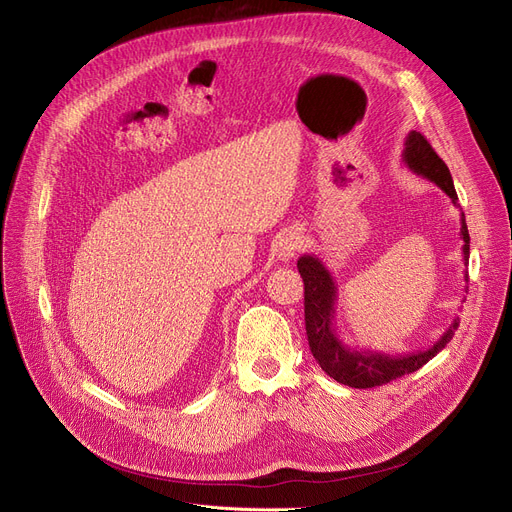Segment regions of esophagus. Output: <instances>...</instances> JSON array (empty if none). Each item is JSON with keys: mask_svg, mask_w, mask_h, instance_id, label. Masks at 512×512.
<instances>
[{"mask_svg": "<svg viewBox=\"0 0 512 512\" xmlns=\"http://www.w3.org/2000/svg\"><path fill=\"white\" fill-rule=\"evenodd\" d=\"M301 247H303L301 236L297 232H292V230H284L276 238V249L274 251H276V257L280 261H288V259L297 255V251H301Z\"/></svg>", "mask_w": 512, "mask_h": 512, "instance_id": "1", "label": "esophagus"}]
</instances>
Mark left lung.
Instances as JSON below:
<instances>
[{"mask_svg":"<svg viewBox=\"0 0 512 512\" xmlns=\"http://www.w3.org/2000/svg\"><path fill=\"white\" fill-rule=\"evenodd\" d=\"M402 161L417 176H423L440 186L450 201L459 207V197H456L448 166L419 132H409L405 149H402ZM461 238L463 261L469 265V230L465 224V213H461ZM297 267L305 282V328L311 353L319 367L344 386L375 388L400 378V375L417 371L442 351L452 340L456 328H459V317H454L448 330L432 346L411 355L394 357L388 353L369 351V348L351 346L344 342L340 330L336 328L338 286L328 267L315 255L299 257Z\"/></svg>","mask_w":512,"mask_h":512,"instance_id":"8db88e82","label":"left lung"}]
</instances>
